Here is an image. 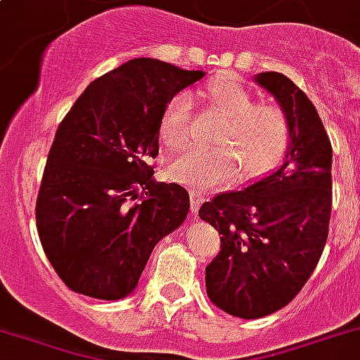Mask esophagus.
Returning a JSON list of instances; mask_svg holds the SVG:
<instances>
[{
  "instance_id": "obj_1",
  "label": "esophagus",
  "mask_w": 360,
  "mask_h": 360,
  "mask_svg": "<svg viewBox=\"0 0 360 360\" xmlns=\"http://www.w3.org/2000/svg\"><path fill=\"white\" fill-rule=\"evenodd\" d=\"M188 196H191V211L192 213H196L205 198L202 196V192H198V191H191L188 192Z\"/></svg>"
}]
</instances>
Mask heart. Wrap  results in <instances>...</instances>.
Instances as JSON below:
<instances>
[{"label":"heart","instance_id":"1","mask_svg":"<svg viewBox=\"0 0 360 360\" xmlns=\"http://www.w3.org/2000/svg\"><path fill=\"white\" fill-rule=\"evenodd\" d=\"M210 109L224 120L213 147L188 150L169 164V177L192 191H211L240 175L255 183L276 172L290 145V122L276 103H259L255 92L230 77H217L202 90ZM191 137V98L175 96L160 124V139L169 150L181 149Z\"/></svg>","mask_w":360,"mask_h":360}]
</instances>
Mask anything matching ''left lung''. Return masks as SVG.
I'll return each mask as SVG.
<instances>
[{"label":"left lung","instance_id":"8db88e82","mask_svg":"<svg viewBox=\"0 0 360 360\" xmlns=\"http://www.w3.org/2000/svg\"><path fill=\"white\" fill-rule=\"evenodd\" d=\"M255 81L289 117L283 166L198 211L221 234V251L205 266L207 296L241 319L274 314L300 292L323 255L333 210V147L314 103L278 71Z\"/></svg>","mask_w":360,"mask_h":360}]
</instances>
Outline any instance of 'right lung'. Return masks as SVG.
<instances>
[{"mask_svg": "<svg viewBox=\"0 0 360 360\" xmlns=\"http://www.w3.org/2000/svg\"><path fill=\"white\" fill-rule=\"evenodd\" d=\"M202 77L155 58L130 60L90 82L60 122L35 221L46 259L71 290L100 300L128 296L156 243L186 219L188 192L155 183L150 160L166 105Z\"/></svg>", "mask_w": 360, "mask_h": 360, "instance_id": "1", "label": "right lung"}]
</instances>
